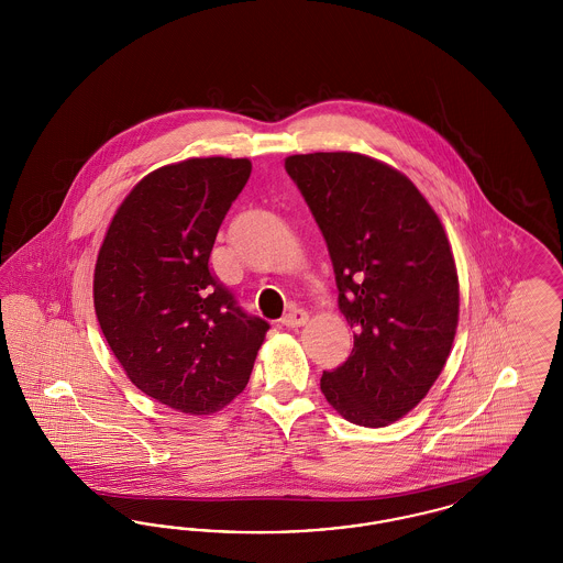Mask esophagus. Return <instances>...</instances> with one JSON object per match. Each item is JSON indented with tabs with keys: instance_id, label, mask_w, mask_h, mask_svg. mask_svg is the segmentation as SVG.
<instances>
[{
	"instance_id": "esophagus-1",
	"label": "esophagus",
	"mask_w": 563,
	"mask_h": 563,
	"mask_svg": "<svg viewBox=\"0 0 563 563\" xmlns=\"http://www.w3.org/2000/svg\"><path fill=\"white\" fill-rule=\"evenodd\" d=\"M308 322V312L301 310V308H294L289 310L285 317H283V324L285 327H301Z\"/></svg>"
}]
</instances>
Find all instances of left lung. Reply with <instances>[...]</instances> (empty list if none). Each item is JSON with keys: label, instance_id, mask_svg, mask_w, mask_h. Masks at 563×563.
I'll use <instances>...</instances> for the list:
<instances>
[{"label": "left lung", "instance_id": "left-lung-1", "mask_svg": "<svg viewBox=\"0 0 563 563\" xmlns=\"http://www.w3.org/2000/svg\"><path fill=\"white\" fill-rule=\"evenodd\" d=\"M329 249L338 306L354 333L349 361L324 372L327 402L382 429L429 395L454 344L460 285L445 228L413 181L356 152L285 158Z\"/></svg>", "mask_w": 563, "mask_h": 563}]
</instances>
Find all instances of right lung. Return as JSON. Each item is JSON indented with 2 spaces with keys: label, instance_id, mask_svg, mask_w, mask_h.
Returning a JSON list of instances; mask_svg holds the SVG:
<instances>
[{
  "label": "right lung",
  "instance_id": "add662e5",
  "mask_svg": "<svg viewBox=\"0 0 563 563\" xmlns=\"http://www.w3.org/2000/svg\"><path fill=\"white\" fill-rule=\"evenodd\" d=\"M249 175V158L223 156L152 170L118 207L95 264V312L120 367L141 393L189 416L241 395L269 329L209 269Z\"/></svg>",
  "mask_w": 563,
  "mask_h": 563
}]
</instances>
